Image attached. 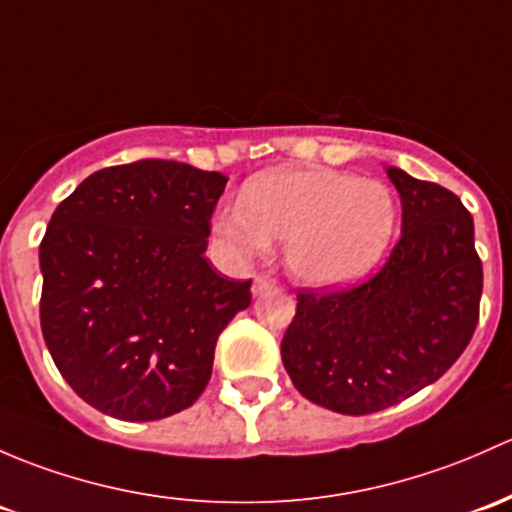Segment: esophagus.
<instances>
[{
  "mask_svg": "<svg viewBox=\"0 0 512 512\" xmlns=\"http://www.w3.org/2000/svg\"><path fill=\"white\" fill-rule=\"evenodd\" d=\"M272 284L274 282H272L270 277H255V279H252V294H255V297H257V294L267 292V289H270Z\"/></svg>",
  "mask_w": 512,
  "mask_h": 512,
  "instance_id": "34e87169",
  "label": "esophagus"
}]
</instances>
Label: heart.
Returning a JSON list of instances; mask_svg holds the SVG:
<instances>
[{"instance_id": "obj_1", "label": "heart", "mask_w": 512, "mask_h": 512, "mask_svg": "<svg viewBox=\"0 0 512 512\" xmlns=\"http://www.w3.org/2000/svg\"><path fill=\"white\" fill-rule=\"evenodd\" d=\"M397 201L383 181L309 166L260 176L215 230L250 255L287 242V265L314 287H338L373 270L392 242Z\"/></svg>"}]
</instances>
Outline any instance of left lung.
Masks as SVG:
<instances>
[{"label":"left lung","mask_w":512,"mask_h":512,"mask_svg":"<svg viewBox=\"0 0 512 512\" xmlns=\"http://www.w3.org/2000/svg\"><path fill=\"white\" fill-rule=\"evenodd\" d=\"M402 235L373 277L301 289L282 363L306 400L341 414L397 405L439 380L478 324L483 267L473 218L449 188L387 166Z\"/></svg>","instance_id":"left-lung-1"}]
</instances>
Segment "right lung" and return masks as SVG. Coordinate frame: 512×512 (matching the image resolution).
Segmentation results:
<instances>
[{"label":"right lung","instance_id":"1","mask_svg":"<svg viewBox=\"0 0 512 512\" xmlns=\"http://www.w3.org/2000/svg\"><path fill=\"white\" fill-rule=\"evenodd\" d=\"M225 179L142 159L95 171L41 240V331L75 395L125 422L186 410L213 373L218 336L252 301L250 279L203 257Z\"/></svg>","mask_w":512,"mask_h":512}]
</instances>
